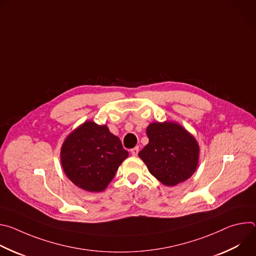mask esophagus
Instances as JSON below:
<instances>
[{"instance_id": "1", "label": "esophagus", "mask_w": 256, "mask_h": 256, "mask_svg": "<svg viewBox=\"0 0 256 256\" xmlns=\"http://www.w3.org/2000/svg\"><path fill=\"white\" fill-rule=\"evenodd\" d=\"M130 153H132V156H136L138 154V147H134V149H132Z\"/></svg>"}]
</instances>
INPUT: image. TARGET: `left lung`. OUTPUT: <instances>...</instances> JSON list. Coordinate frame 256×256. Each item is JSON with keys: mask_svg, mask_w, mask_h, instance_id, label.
Wrapping results in <instances>:
<instances>
[{"mask_svg": "<svg viewBox=\"0 0 256 256\" xmlns=\"http://www.w3.org/2000/svg\"><path fill=\"white\" fill-rule=\"evenodd\" d=\"M149 144L140 158L150 173L167 186L188 179L196 169L198 144L184 128L174 122H153L147 128Z\"/></svg>", "mask_w": 256, "mask_h": 256, "instance_id": "obj_1", "label": "left lung"}]
</instances>
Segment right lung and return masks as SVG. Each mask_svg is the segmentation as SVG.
Returning <instances> with one entry per match:
<instances>
[{"label":"right lung","mask_w":256,"mask_h":256,"mask_svg":"<svg viewBox=\"0 0 256 256\" xmlns=\"http://www.w3.org/2000/svg\"><path fill=\"white\" fill-rule=\"evenodd\" d=\"M128 156L120 140L106 126L87 122L66 138L60 151L62 169L75 186L102 192Z\"/></svg>","instance_id":"obj_1"}]
</instances>
